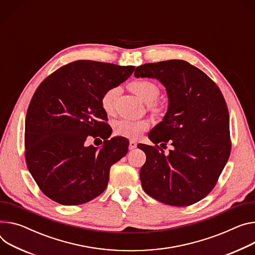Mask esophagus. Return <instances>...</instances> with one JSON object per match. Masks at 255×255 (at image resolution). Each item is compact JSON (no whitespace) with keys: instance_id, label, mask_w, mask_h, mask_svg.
<instances>
[{"instance_id":"1","label":"esophagus","mask_w":255,"mask_h":255,"mask_svg":"<svg viewBox=\"0 0 255 255\" xmlns=\"http://www.w3.org/2000/svg\"><path fill=\"white\" fill-rule=\"evenodd\" d=\"M136 147H137V142L134 141V140H130V142H129V149L132 150V149H134Z\"/></svg>"}]
</instances>
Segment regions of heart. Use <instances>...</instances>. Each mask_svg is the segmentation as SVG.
I'll list each match as a JSON object with an SVG mask.
<instances>
[{
	"label": "heart",
	"mask_w": 255,
	"mask_h": 255,
	"mask_svg": "<svg viewBox=\"0 0 255 255\" xmlns=\"http://www.w3.org/2000/svg\"><path fill=\"white\" fill-rule=\"evenodd\" d=\"M132 92L139 97L143 102L149 104L154 102L159 95V87L156 83L148 79H138L130 83L129 85ZM120 94L119 87H111L109 88L101 99V105L103 110L111 114L115 109V102L117 100ZM149 123L146 120H120L117 121L114 125V132L124 137L128 138H138L141 133L148 130Z\"/></svg>",
	"instance_id": "obj_1"
}]
</instances>
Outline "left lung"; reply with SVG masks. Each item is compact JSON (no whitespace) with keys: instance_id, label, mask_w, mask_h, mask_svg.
<instances>
[{"instance_id":"obj_1","label":"left lung","mask_w":255,"mask_h":255,"mask_svg":"<svg viewBox=\"0 0 255 255\" xmlns=\"http://www.w3.org/2000/svg\"><path fill=\"white\" fill-rule=\"evenodd\" d=\"M135 77L159 80L169 109L148 134L155 146L138 144L146 154L140 169L143 190L174 206L191 205L210 193L231 152L229 112L218 85L197 67L183 60L148 63ZM161 146L174 148L166 156Z\"/></svg>"}]
</instances>
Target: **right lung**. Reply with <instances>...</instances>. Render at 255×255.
Listing matches in <instances>:
<instances>
[{
    "instance_id": "add662e5",
    "label": "right lung",
    "mask_w": 255,
    "mask_h": 255,
    "mask_svg": "<svg viewBox=\"0 0 255 255\" xmlns=\"http://www.w3.org/2000/svg\"><path fill=\"white\" fill-rule=\"evenodd\" d=\"M134 69L75 61L59 68L35 90L25 120V159L37 186L52 200L83 204L107 188L110 169L126 155L129 142L114 137L98 149L85 141L89 136L108 139L101 99Z\"/></svg>"
}]
</instances>
